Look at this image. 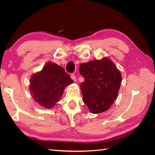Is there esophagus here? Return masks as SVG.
Listing matches in <instances>:
<instances>
[{"mask_svg":"<svg viewBox=\"0 0 155 155\" xmlns=\"http://www.w3.org/2000/svg\"><path fill=\"white\" fill-rule=\"evenodd\" d=\"M70 77H71V79H72V80H74V82H77V78H76V76H74V75L72 74V75H71V76H70Z\"/></svg>","mask_w":155,"mask_h":155,"instance_id":"esophagus-1","label":"esophagus"}]
</instances>
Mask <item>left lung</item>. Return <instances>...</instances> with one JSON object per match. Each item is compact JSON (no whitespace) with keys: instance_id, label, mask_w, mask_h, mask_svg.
Masks as SVG:
<instances>
[{"instance_id":"1","label":"left lung","mask_w":155,"mask_h":155,"mask_svg":"<svg viewBox=\"0 0 155 155\" xmlns=\"http://www.w3.org/2000/svg\"><path fill=\"white\" fill-rule=\"evenodd\" d=\"M79 73L85 78L81 83L83 101L92 114L107 111L118 94L121 74L107 57L79 65Z\"/></svg>"}]
</instances>
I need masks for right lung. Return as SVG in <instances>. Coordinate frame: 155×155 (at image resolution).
<instances>
[{
  "label": "right lung",
  "instance_id": "obj_1",
  "mask_svg": "<svg viewBox=\"0 0 155 155\" xmlns=\"http://www.w3.org/2000/svg\"><path fill=\"white\" fill-rule=\"evenodd\" d=\"M73 83L64 68L48 61L41 71L31 75L30 91L33 99L45 109H52L62 96L64 89Z\"/></svg>",
  "mask_w": 155,
  "mask_h": 155
}]
</instances>
